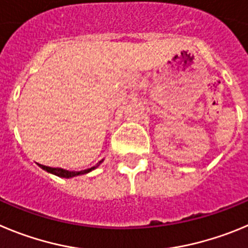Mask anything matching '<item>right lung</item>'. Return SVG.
I'll return each instance as SVG.
<instances>
[{"label": "right lung", "mask_w": 248, "mask_h": 248, "mask_svg": "<svg viewBox=\"0 0 248 248\" xmlns=\"http://www.w3.org/2000/svg\"><path fill=\"white\" fill-rule=\"evenodd\" d=\"M101 163H102V160H100V162L97 163L95 167H91V168L85 169V170H80V171H70V170H66V169H63V168H52V167H46V166H43V164H39V167H41L42 169H44V170L54 174V175H58V177H60V178H73V177H77V175H81V174H86V173H89V171L93 170V169L97 168V167H99Z\"/></svg>", "instance_id": "right-lung-1"}]
</instances>
